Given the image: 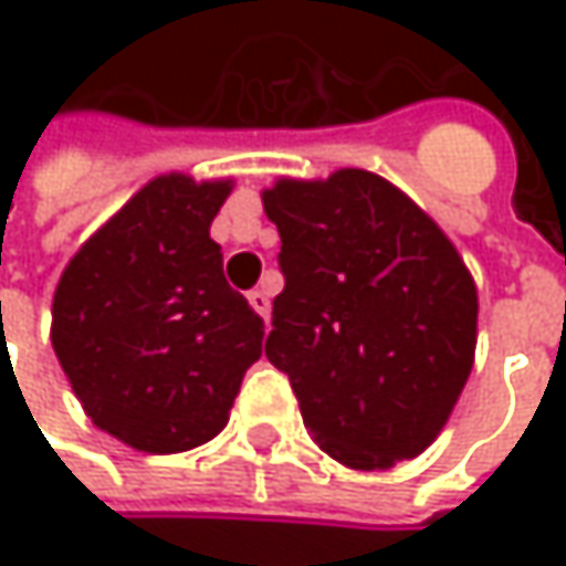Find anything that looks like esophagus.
Wrapping results in <instances>:
<instances>
[{
	"label": "esophagus",
	"mask_w": 566,
	"mask_h": 566,
	"mask_svg": "<svg viewBox=\"0 0 566 566\" xmlns=\"http://www.w3.org/2000/svg\"><path fill=\"white\" fill-rule=\"evenodd\" d=\"M249 304L265 317V324H269V317H272V294L265 291V287H255L252 294H249Z\"/></svg>",
	"instance_id": "1"
}]
</instances>
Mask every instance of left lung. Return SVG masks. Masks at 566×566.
Masks as SVG:
<instances>
[{
	"label": "left lung",
	"mask_w": 566,
	"mask_h": 566,
	"mask_svg": "<svg viewBox=\"0 0 566 566\" xmlns=\"http://www.w3.org/2000/svg\"><path fill=\"white\" fill-rule=\"evenodd\" d=\"M284 291L265 357L314 442L347 469L419 455L472 374L479 291L449 235L390 179L337 170L262 189Z\"/></svg>",
	"instance_id": "8db88e82"
}]
</instances>
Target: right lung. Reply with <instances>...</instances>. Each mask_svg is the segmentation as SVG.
<instances>
[{
	"instance_id": "right-lung-1",
	"label": "right lung",
	"mask_w": 566,
	"mask_h": 566,
	"mask_svg": "<svg viewBox=\"0 0 566 566\" xmlns=\"http://www.w3.org/2000/svg\"><path fill=\"white\" fill-rule=\"evenodd\" d=\"M232 179L164 172L64 265L52 347L91 422L150 455L222 432L265 321L222 275L209 226Z\"/></svg>"
}]
</instances>
